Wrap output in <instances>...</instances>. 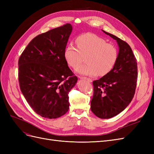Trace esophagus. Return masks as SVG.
<instances>
[{
    "label": "esophagus",
    "mask_w": 154,
    "mask_h": 154,
    "mask_svg": "<svg viewBox=\"0 0 154 154\" xmlns=\"http://www.w3.org/2000/svg\"><path fill=\"white\" fill-rule=\"evenodd\" d=\"M79 78H80V79H83V80H87V82H88L89 83H91L92 81V80L91 79H90V78H86V77H82V76H79Z\"/></svg>",
    "instance_id": "1"
}]
</instances>
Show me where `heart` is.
Instances as JSON below:
<instances>
[{"instance_id": "1", "label": "heart", "mask_w": 154, "mask_h": 154, "mask_svg": "<svg viewBox=\"0 0 154 154\" xmlns=\"http://www.w3.org/2000/svg\"><path fill=\"white\" fill-rule=\"evenodd\" d=\"M78 48L69 45L64 50V58L70 67L76 68L86 58V64L76 71L82 75L104 76L110 72L118 58V49L101 37L88 32L76 38Z\"/></svg>"}]
</instances>
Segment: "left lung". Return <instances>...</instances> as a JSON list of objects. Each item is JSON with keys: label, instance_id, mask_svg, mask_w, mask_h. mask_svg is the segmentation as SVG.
Wrapping results in <instances>:
<instances>
[{"label": "left lung", "instance_id": "8db88e82", "mask_svg": "<svg viewBox=\"0 0 154 154\" xmlns=\"http://www.w3.org/2000/svg\"><path fill=\"white\" fill-rule=\"evenodd\" d=\"M102 31L117 42L118 58L110 72L93 82L91 109L97 117L109 119L122 112L132 100L137 85V65L131 48L126 42Z\"/></svg>", "mask_w": 154, "mask_h": 154}]
</instances>
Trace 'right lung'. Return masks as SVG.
<instances>
[{
  "label": "right lung",
  "instance_id": "right-lung-1",
  "mask_svg": "<svg viewBox=\"0 0 154 154\" xmlns=\"http://www.w3.org/2000/svg\"><path fill=\"white\" fill-rule=\"evenodd\" d=\"M72 30L71 24H66L38 35L18 60L20 90L42 117L56 119L69 110V92L78 80L64 58Z\"/></svg>",
  "mask_w": 154,
  "mask_h": 154
}]
</instances>
